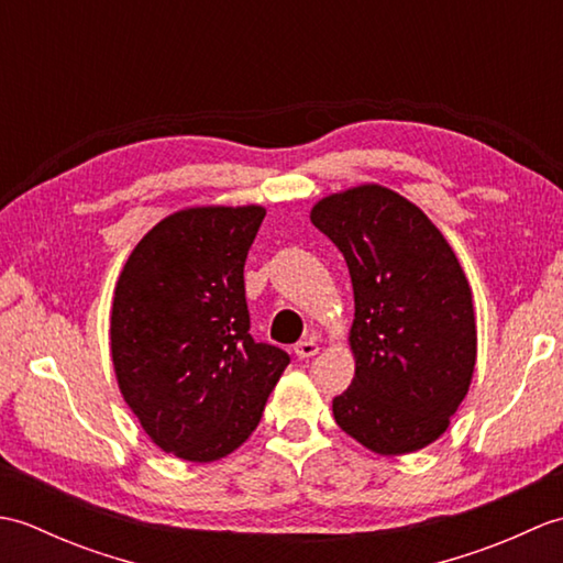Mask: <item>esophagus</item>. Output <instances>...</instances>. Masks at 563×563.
Here are the masks:
<instances>
[{
  "label": "esophagus",
  "mask_w": 563,
  "mask_h": 563,
  "mask_svg": "<svg viewBox=\"0 0 563 563\" xmlns=\"http://www.w3.org/2000/svg\"><path fill=\"white\" fill-rule=\"evenodd\" d=\"M319 353V343H317V339L314 336H309V339H302L300 343H295V355L297 357H312V355H317Z\"/></svg>",
  "instance_id": "obj_1"
}]
</instances>
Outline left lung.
I'll return each mask as SVG.
<instances>
[{"label": "left lung", "mask_w": 563, "mask_h": 563, "mask_svg": "<svg viewBox=\"0 0 563 563\" xmlns=\"http://www.w3.org/2000/svg\"><path fill=\"white\" fill-rule=\"evenodd\" d=\"M349 263L355 377L333 418L377 454L435 442L476 363L472 288L448 239L411 200L379 184L321 198L309 212Z\"/></svg>", "instance_id": "1"}]
</instances>
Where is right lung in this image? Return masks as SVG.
I'll return each mask as SVG.
<instances>
[{
  "instance_id": "obj_1",
  "label": "right lung",
  "mask_w": 563,
  "mask_h": 563,
  "mask_svg": "<svg viewBox=\"0 0 563 563\" xmlns=\"http://www.w3.org/2000/svg\"><path fill=\"white\" fill-rule=\"evenodd\" d=\"M261 206L178 210L140 239L118 275V387L164 452L214 462L254 433L290 355L249 333L244 263Z\"/></svg>"
}]
</instances>
